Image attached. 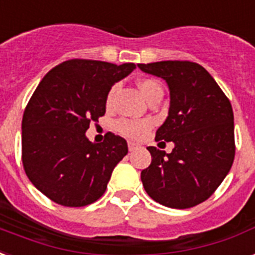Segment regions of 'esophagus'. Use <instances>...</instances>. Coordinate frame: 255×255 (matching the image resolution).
I'll return each mask as SVG.
<instances>
[{
	"label": "esophagus",
	"instance_id": "obj_1",
	"mask_svg": "<svg viewBox=\"0 0 255 255\" xmlns=\"http://www.w3.org/2000/svg\"><path fill=\"white\" fill-rule=\"evenodd\" d=\"M128 147H129L130 151H134V150L138 147V143H135V142H133V141H129L128 142Z\"/></svg>",
	"mask_w": 255,
	"mask_h": 255
}]
</instances>
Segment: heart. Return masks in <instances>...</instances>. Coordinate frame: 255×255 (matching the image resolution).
Listing matches in <instances>:
<instances>
[{
  "label": "heart",
  "mask_w": 255,
  "mask_h": 255,
  "mask_svg": "<svg viewBox=\"0 0 255 255\" xmlns=\"http://www.w3.org/2000/svg\"><path fill=\"white\" fill-rule=\"evenodd\" d=\"M138 89L141 92L142 97L147 100L150 97V94H153L157 90H162L161 88V84L158 81L151 80V78H143L138 82ZM113 89L109 94V98L108 101L112 100V97L114 94ZM150 128V122L149 121H131V120H121V121L117 122V130L122 135L129 138H139L142 137L143 134L146 133V130Z\"/></svg>",
  "instance_id": "obj_1"
}]
</instances>
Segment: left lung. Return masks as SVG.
Instances as JSON below:
<instances>
[{
  "label": "left lung",
  "instance_id": "obj_1",
  "mask_svg": "<svg viewBox=\"0 0 255 255\" xmlns=\"http://www.w3.org/2000/svg\"><path fill=\"white\" fill-rule=\"evenodd\" d=\"M138 68L167 84L170 106L155 141L174 143L171 153L147 147L151 163L141 171L143 187L163 206L193 208L216 191L234 161L230 101L208 70L195 62L159 61Z\"/></svg>",
  "mask_w": 255,
  "mask_h": 255
}]
</instances>
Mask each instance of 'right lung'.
Segmentation results:
<instances>
[{
  "label": "right lung",
  "mask_w": 255,
  "mask_h": 255,
  "mask_svg": "<svg viewBox=\"0 0 255 255\" xmlns=\"http://www.w3.org/2000/svg\"><path fill=\"white\" fill-rule=\"evenodd\" d=\"M134 69L130 62L70 60L39 82L22 117V163L27 178L47 198L81 208L105 193L128 143L113 133L94 143L85 133L105 114L112 86Z\"/></svg>",
  "instance_id": "add662e5"
}]
</instances>
